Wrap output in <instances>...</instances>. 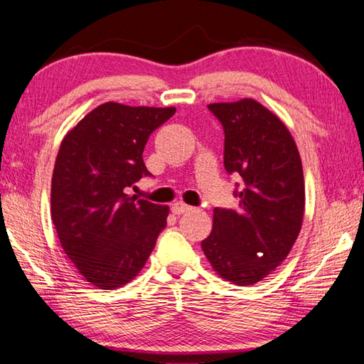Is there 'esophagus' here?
Segmentation results:
<instances>
[{
  "label": "esophagus",
  "instance_id": "34e87169",
  "mask_svg": "<svg viewBox=\"0 0 364 364\" xmlns=\"http://www.w3.org/2000/svg\"><path fill=\"white\" fill-rule=\"evenodd\" d=\"M170 210H172L173 215H183V213H186L191 210V206L183 203V202H175L172 206H170Z\"/></svg>",
  "mask_w": 364,
  "mask_h": 364
}]
</instances>
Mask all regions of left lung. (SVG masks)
I'll list each match as a JSON object with an SVG mask.
<instances>
[{"instance_id":"left-lung-1","label":"left lung","mask_w":364,"mask_h":364,"mask_svg":"<svg viewBox=\"0 0 364 364\" xmlns=\"http://www.w3.org/2000/svg\"><path fill=\"white\" fill-rule=\"evenodd\" d=\"M224 127V167L241 176L237 210L215 208L202 249L215 272L251 286L286 260L304 215V178L295 140L254 99L208 105Z\"/></svg>"}]
</instances>
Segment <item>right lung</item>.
Masks as SVG:
<instances>
[{
    "label": "right lung",
    "instance_id": "1",
    "mask_svg": "<svg viewBox=\"0 0 364 364\" xmlns=\"http://www.w3.org/2000/svg\"><path fill=\"white\" fill-rule=\"evenodd\" d=\"M175 107L105 102L63 139L52 178V220L60 243L85 279L112 290L144 268L167 225L168 206L126 194L148 176V137Z\"/></svg>",
    "mask_w": 364,
    "mask_h": 364
}]
</instances>
